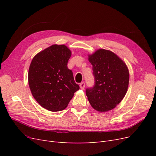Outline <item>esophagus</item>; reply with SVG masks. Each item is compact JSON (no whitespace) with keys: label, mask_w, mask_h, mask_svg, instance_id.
Wrapping results in <instances>:
<instances>
[{"label":"esophagus","mask_w":156,"mask_h":156,"mask_svg":"<svg viewBox=\"0 0 156 156\" xmlns=\"http://www.w3.org/2000/svg\"><path fill=\"white\" fill-rule=\"evenodd\" d=\"M79 87H80V88L83 90V89L84 88V87H85V83H84V82H83V83H80Z\"/></svg>","instance_id":"obj_1"}]
</instances>
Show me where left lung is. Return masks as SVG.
Masks as SVG:
<instances>
[{"mask_svg": "<svg viewBox=\"0 0 156 156\" xmlns=\"http://www.w3.org/2000/svg\"><path fill=\"white\" fill-rule=\"evenodd\" d=\"M95 84L86 94L90 104L99 112L111 111L123 100L129 85L127 65L111 51L99 49L88 55Z\"/></svg>", "mask_w": 156, "mask_h": 156, "instance_id": "1", "label": "left lung"}]
</instances>
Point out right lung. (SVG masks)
<instances>
[{
	"instance_id": "add662e5",
	"label": "right lung",
	"mask_w": 156,
	"mask_h": 156,
	"mask_svg": "<svg viewBox=\"0 0 156 156\" xmlns=\"http://www.w3.org/2000/svg\"><path fill=\"white\" fill-rule=\"evenodd\" d=\"M72 51L65 45H52L32 58L28 74L31 93L45 109L60 111L66 108L79 89L68 62Z\"/></svg>"
}]
</instances>
